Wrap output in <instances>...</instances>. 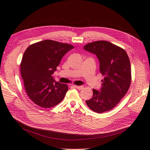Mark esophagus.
<instances>
[{"label":"esophagus","instance_id":"esophagus-1","mask_svg":"<svg viewBox=\"0 0 150 150\" xmlns=\"http://www.w3.org/2000/svg\"><path fill=\"white\" fill-rule=\"evenodd\" d=\"M74 86L75 88H76V89H78V90H81V89H83V86H77V85H74Z\"/></svg>","mask_w":150,"mask_h":150}]
</instances>
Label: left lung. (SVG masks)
Here are the masks:
<instances>
[{"label":"left lung","instance_id":"8db88e82","mask_svg":"<svg viewBox=\"0 0 150 150\" xmlns=\"http://www.w3.org/2000/svg\"><path fill=\"white\" fill-rule=\"evenodd\" d=\"M83 48L96 55L100 63L99 70L104 76L101 91L93 89V96L86 103L95 112L109 111L130 88L132 74L129 56L124 49L106 41L90 42Z\"/></svg>","mask_w":150,"mask_h":150}]
</instances>
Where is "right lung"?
Wrapping results in <instances>:
<instances>
[{
    "label": "right lung",
    "mask_w": 150,
    "mask_h": 150,
    "mask_svg": "<svg viewBox=\"0 0 150 150\" xmlns=\"http://www.w3.org/2000/svg\"><path fill=\"white\" fill-rule=\"evenodd\" d=\"M74 48L71 44L46 40L26 49L20 64L21 75L28 96L38 106L52 108L64 99L68 86L55 81L52 75L64 55Z\"/></svg>",
    "instance_id": "1"
}]
</instances>
